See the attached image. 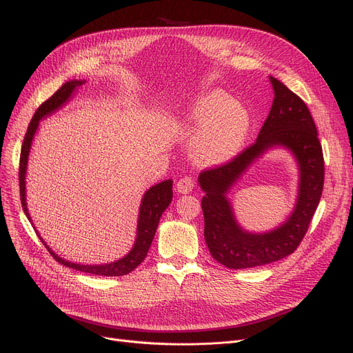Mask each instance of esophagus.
<instances>
[{"instance_id": "1", "label": "esophagus", "mask_w": 353, "mask_h": 353, "mask_svg": "<svg viewBox=\"0 0 353 353\" xmlns=\"http://www.w3.org/2000/svg\"><path fill=\"white\" fill-rule=\"evenodd\" d=\"M194 188V181L190 176H184L177 181V192L181 194H186L190 193Z\"/></svg>"}]
</instances>
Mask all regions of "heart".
Listing matches in <instances>:
<instances>
[{"label":"heart","instance_id":"heart-1","mask_svg":"<svg viewBox=\"0 0 353 353\" xmlns=\"http://www.w3.org/2000/svg\"><path fill=\"white\" fill-rule=\"evenodd\" d=\"M184 124L200 127L192 141L197 161L214 164L234 157L245 145L252 117L249 110L221 90H212L193 100L180 113Z\"/></svg>","mask_w":353,"mask_h":353}]
</instances>
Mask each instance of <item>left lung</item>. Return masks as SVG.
I'll return each mask as SVG.
<instances>
[{"label":"left lung","instance_id":"obj_1","mask_svg":"<svg viewBox=\"0 0 353 353\" xmlns=\"http://www.w3.org/2000/svg\"><path fill=\"white\" fill-rule=\"evenodd\" d=\"M274 99L256 141L229 163L201 172L199 184L205 216V240L210 254L229 269L268 265L293 253L303 240L323 190L325 163L318 130L303 100L283 83L269 77ZM285 146L300 167V192L295 209L285 224L266 234L239 228L227 192L269 148Z\"/></svg>","mask_w":353,"mask_h":353}]
</instances>
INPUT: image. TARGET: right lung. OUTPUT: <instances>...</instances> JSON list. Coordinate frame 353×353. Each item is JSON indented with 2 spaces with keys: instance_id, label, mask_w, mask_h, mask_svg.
<instances>
[{
  "instance_id": "obj_1",
  "label": "right lung",
  "mask_w": 353,
  "mask_h": 353,
  "mask_svg": "<svg viewBox=\"0 0 353 353\" xmlns=\"http://www.w3.org/2000/svg\"><path fill=\"white\" fill-rule=\"evenodd\" d=\"M84 83H85L84 80H70L65 84H63L61 88L55 91L47 101H44L39 108H37L32 120L28 124L27 134L24 137L23 147H21L20 173H18V179H20L21 205H23L26 216L31 221V225H32V220L30 217V213L27 209V201H26L27 200L26 199V173H27L28 154L31 150V144H32L35 132H37V128H39L40 120L52 114L54 111H57L59 108H61L71 99L72 92L76 91L79 87H81ZM172 189H173V180H164V181L156 184V186L150 188L144 193V196L141 199L140 212H139L136 242H134L132 250H130L125 256H123L116 262H110V263H104V265H83V263H72V262L64 261L63 257L55 254L47 246L43 237L39 234V232H37V234L40 236L41 242L48 249L50 254L55 259V261L67 268L76 269V270H80L84 273H90V274H99V276H124L132 270H134L145 259L148 249H150L152 242L154 239L160 217H161L163 212L169 208V205L172 203V199H173Z\"/></svg>"
}]
</instances>
